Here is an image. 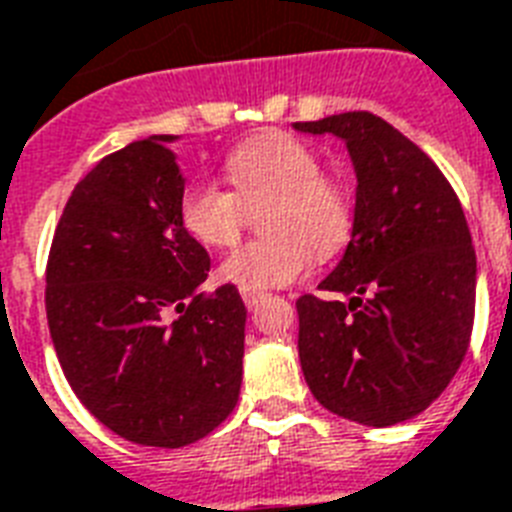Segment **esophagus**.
<instances>
[{
    "label": "esophagus",
    "instance_id": "obj_1",
    "mask_svg": "<svg viewBox=\"0 0 512 512\" xmlns=\"http://www.w3.org/2000/svg\"><path fill=\"white\" fill-rule=\"evenodd\" d=\"M241 298H244V303H247V308L252 311V308H257L260 303L265 300L263 292H241Z\"/></svg>",
    "mask_w": 512,
    "mask_h": 512
}]
</instances>
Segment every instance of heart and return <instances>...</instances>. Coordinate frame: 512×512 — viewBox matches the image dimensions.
Segmentation results:
<instances>
[{
  "label": "heart",
  "mask_w": 512,
  "mask_h": 512,
  "mask_svg": "<svg viewBox=\"0 0 512 512\" xmlns=\"http://www.w3.org/2000/svg\"><path fill=\"white\" fill-rule=\"evenodd\" d=\"M233 190L193 179L179 193L182 228L204 247H230L239 239L244 204L271 198L263 228L268 239L233 249L220 263V279L241 292H265L295 282L319 255H333L351 233L346 187L322 174V161L290 134H265L239 144L225 161Z\"/></svg>",
  "instance_id": "heart-1"
}]
</instances>
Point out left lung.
<instances>
[{"mask_svg": "<svg viewBox=\"0 0 512 512\" xmlns=\"http://www.w3.org/2000/svg\"><path fill=\"white\" fill-rule=\"evenodd\" d=\"M349 150L351 241L319 290L298 298V354L311 395L365 427L413 419L451 384L475 317L473 236L462 204L416 144L370 112L292 123Z\"/></svg>", "mask_w": 512, "mask_h": 512, "instance_id": "8db88e82", "label": "left lung"}]
</instances>
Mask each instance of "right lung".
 <instances>
[{"label":"right lung","mask_w":512,"mask_h":512,"mask_svg":"<svg viewBox=\"0 0 512 512\" xmlns=\"http://www.w3.org/2000/svg\"><path fill=\"white\" fill-rule=\"evenodd\" d=\"M177 136L96 163L58 222L48 327L80 403L120 438L182 448L228 419L241 392L247 308L233 284L201 295L209 255L182 228Z\"/></svg>","instance_id":"1"}]
</instances>
